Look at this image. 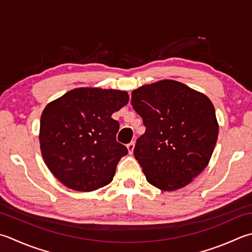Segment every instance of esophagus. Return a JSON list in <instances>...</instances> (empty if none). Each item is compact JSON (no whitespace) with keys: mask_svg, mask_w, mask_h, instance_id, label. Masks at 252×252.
I'll use <instances>...</instances> for the list:
<instances>
[{"mask_svg":"<svg viewBox=\"0 0 252 252\" xmlns=\"http://www.w3.org/2000/svg\"><path fill=\"white\" fill-rule=\"evenodd\" d=\"M134 146H135V143L134 142H130L129 144L126 145L127 151H129L130 154H132V153H133V150H134Z\"/></svg>","mask_w":252,"mask_h":252,"instance_id":"34e87169","label":"esophagus"}]
</instances>
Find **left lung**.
<instances>
[{"mask_svg":"<svg viewBox=\"0 0 252 252\" xmlns=\"http://www.w3.org/2000/svg\"><path fill=\"white\" fill-rule=\"evenodd\" d=\"M145 133L134 156L147 182L162 191L184 188L208 166L219 136L208 96L180 82L162 80L132 92Z\"/></svg>","mask_w":252,"mask_h":252,"instance_id":"left-lung-1","label":"left lung"}]
</instances>
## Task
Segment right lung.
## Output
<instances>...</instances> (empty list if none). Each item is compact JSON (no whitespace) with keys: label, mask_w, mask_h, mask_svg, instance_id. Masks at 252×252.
<instances>
[{"label":"right lung","mask_w":252,"mask_h":252,"mask_svg":"<svg viewBox=\"0 0 252 252\" xmlns=\"http://www.w3.org/2000/svg\"><path fill=\"white\" fill-rule=\"evenodd\" d=\"M129 102L126 92L80 87L49 102L40 119L42 158L67 188L95 191L110 184L127 149L118 143L113 112Z\"/></svg>","instance_id":"1"}]
</instances>
